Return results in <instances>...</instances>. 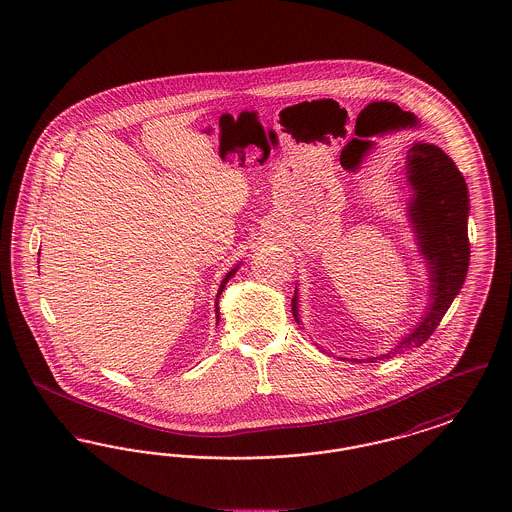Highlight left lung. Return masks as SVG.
Masks as SVG:
<instances>
[{"mask_svg": "<svg viewBox=\"0 0 512 512\" xmlns=\"http://www.w3.org/2000/svg\"><path fill=\"white\" fill-rule=\"evenodd\" d=\"M405 176L413 190L407 207V217L413 228L414 240L420 255L428 265L430 303L424 317L413 330L391 345L380 357L345 359L343 361H380L391 355L420 347L434 334L453 299L463 288L470 261L468 244V190L463 174L455 163L434 144L414 142L405 161ZM293 317L299 318L297 288L292 299Z\"/></svg>", "mask_w": 512, "mask_h": 512, "instance_id": "obj_1", "label": "left lung"}]
</instances>
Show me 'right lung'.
<instances>
[{
    "label": "right lung",
    "instance_id": "add662e5",
    "mask_svg": "<svg viewBox=\"0 0 512 512\" xmlns=\"http://www.w3.org/2000/svg\"><path fill=\"white\" fill-rule=\"evenodd\" d=\"M238 268H240V263H238V265H236V267L232 268V270H230V272H228V274H226V276H224V278H222V282H220V286H219V293H217V301H215V313H217V324H219V297H220V293L224 292V286H226V284H228V280H230V278H232V276H234V274H236V272H238Z\"/></svg>",
    "mask_w": 512,
    "mask_h": 512
}]
</instances>
